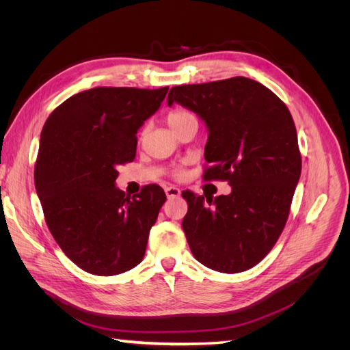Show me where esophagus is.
I'll return each mask as SVG.
<instances>
[{
	"label": "esophagus",
	"instance_id": "obj_1",
	"mask_svg": "<svg viewBox=\"0 0 350 350\" xmlns=\"http://www.w3.org/2000/svg\"><path fill=\"white\" fill-rule=\"evenodd\" d=\"M165 193H166V197H167V198H175V197L181 196V189H179L178 187L171 185V187H166V188H165Z\"/></svg>",
	"mask_w": 350,
	"mask_h": 350
}]
</instances>
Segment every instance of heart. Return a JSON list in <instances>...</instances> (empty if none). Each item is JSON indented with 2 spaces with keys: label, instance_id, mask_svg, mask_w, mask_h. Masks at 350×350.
I'll return each mask as SVG.
<instances>
[{
  "label": "heart",
  "instance_id": "heart-1",
  "mask_svg": "<svg viewBox=\"0 0 350 350\" xmlns=\"http://www.w3.org/2000/svg\"><path fill=\"white\" fill-rule=\"evenodd\" d=\"M191 120H196V116H194L191 112L183 111V109L172 111L171 113L167 115V118H166L169 126H171V130L175 129V126L181 125V124H184V122H187V121H191Z\"/></svg>",
  "mask_w": 350,
  "mask_h": 350
}]
</instances>
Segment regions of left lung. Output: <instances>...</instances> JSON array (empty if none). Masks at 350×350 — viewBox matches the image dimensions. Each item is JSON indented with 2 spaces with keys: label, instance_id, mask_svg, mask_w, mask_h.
<instances>
[{
  "label": "left lung",
  "instance_id": "left-lung-1",
  "mask_svg": "<svg viewBox=\"0 0 350 350\" xmlns=\"http://www.w3.org/2000/svg\"><path fill=\"white\" fill-rule=\"evenodd\" d=\"M181 105L204 122L206 179H224L228 196L184 191L183 229L203 266L241 273L256 266L279 239L301 176L292 115L270 89L247 77L175 86L167 105Z\"/></svg>",
  "mask_w": 350,
  "mask_h": 350
}]
</instances>
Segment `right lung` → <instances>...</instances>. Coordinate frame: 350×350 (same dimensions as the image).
I'll list each match as a JSON object with an SVG mask.
<instances>
[{
    "mask_svg": "<svg viewBox=\"0 0 350 350\" xmlns=\"http://www.w3.org/2000/svg\"><path fill=\"white\" fill-rule=\"evenodd\" d=\"M169 88H94L49 115L40 133L35 187L46 225L84 271L113 276L144 257L166 196L159 185L126 196L118 166L134 161L137 131L161 108Z\"/></svg>",
    "mask_w": 350,
    "mask_h": 350,
    "instance_id": "add662e5",
    "label": "right lung"
}]
</instances>
